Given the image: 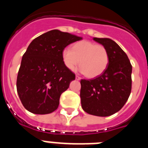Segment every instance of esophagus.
<instances>
[{"mask_svg": "<svg viewBox=\"0 0 148 148\" xmlns=\"http://www.w3.org/2000/svg\"><path fill=\"white\" fill-rule=\"evenodd\" d=\"M75 79H76V80L80 81L81 79H82V78H81V77H79V76H78V75H76V76H75Z\"/></svg>", "mask_w": 148, "mask_h": 148, "instance_id": "esophagus-1", "label": "esophagus"}]
</instances>
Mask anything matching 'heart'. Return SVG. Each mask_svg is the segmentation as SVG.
<instances>
[{"label":"heart","instance_id":"1","mask_svg":"<svg viewBox=\"0 0 148 148\" xmlns=\"http://www.w3.org/2000/svg\"><path fill=\"white\" fill-rule=\"evenodd\" d=\"M63 63L68 70H74L80 63V72L90 78L99 76L109 64V54L104 46L90 40L75 43L72 49L66 47L61 52Z\"/></svg>","mask_w":148,"mask_h":148}]
</instances>
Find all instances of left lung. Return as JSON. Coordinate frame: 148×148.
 <instances>
[{
	"label": "left lung",
	"mask_w": 148,
	"mask_h": 148,
	"mask_svg": "<svg viewBox=\"0 0 148 148\" xmlns=\"http://www.w3.org/2000/svg\"><path fill=\"white\" fill-rule=\"evenodd\" d=\"M93 40L107 49L109 64L101 75L81 81V103L86 113L104 117L117 113L127 102L131 92L132 66L114 40L107 38Z\"/></svg>",
	"instance_id": "obj_1"
}]
</instances>
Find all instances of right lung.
I'll use <instances>...</instances> for the list:
<instances>
[{
	"label": "right lung",
	"mask_w": 148,
	"mask_h": 148,
	"mask_svg": "<svg viewBox=\"0 0 148 148\" xmlns=\"http://www.w3.org/2000/svg\"><path fill=\"white\" fill-rule=\"evenodd\" d=\"M82 38L53 29L34 39L22 57L17 77V92L30 113L49 114L59 105L75 74L63 63L61 52Z\"/></svg>",
	"instance_id": "1"
}]
</instances>
